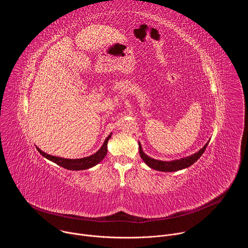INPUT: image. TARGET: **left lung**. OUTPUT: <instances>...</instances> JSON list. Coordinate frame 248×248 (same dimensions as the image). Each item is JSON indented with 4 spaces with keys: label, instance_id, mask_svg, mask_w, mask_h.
<instances>
[{
    "label": "left lung",
    "instance_id": "left-lung-1",
    "mask_svg": "<svg viewBox=\"0 0 248 248\" xmlns=\"http://www.w3.org/2000/svg\"><path fill=\"white\" fill-rule=\"evenodd\" d=\"M138 145H139L140 157L149 168L156 170H160V171H176V170H180L183 169H186L189 166L193 165L204 153V151L208 145V142L198 152H196L190 156H187L186 158L172 160V161H161V160L153 159L143 152L140 142H138Z\"/></svg>",
    "mask_w": 248,
    "mask_h": 248
}]
</instances>
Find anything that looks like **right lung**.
Wrapping results in <instances>:
<instances>
[{
	"label": "right lung",
	"instance_id": "right-lung-1",
	"mask_svg": "<svg viewBox=\"0 0 248 248\" xmlns=\"http://www.w3.org/2000/svg\"><path fill=\"white\" fill-rule=\"evenodd\" d=\"M111 136H112V132L109 134V136L107 138L105 139L103 145L95 154L88 156V157L80 158V159H65V158H62V157L49 155V154L43 152L38 147H36V149L43 157H45L46 159L56 163L57 165L62 167L66 170H87V169H90V168L96 166L97 164H99L105 158V156L107 155V152H108L107 145H108V141L111 138Z\"/></svg>",
	"mask_w": 248,
	"mask_h": 248
}]
</instances>
